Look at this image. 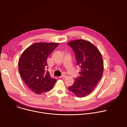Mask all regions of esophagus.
Listing matches in <instances>:
<instances>
[{"instance_id":"obj_1","label":"esophagus","mask_w":127,"mask_h":127,"mask_svg":"<svg viewBox=\"0 0 127 127\" xmlns=\"http://www.w3.org/2000/svg\"><path fill=\"white\" fill-rule=\"evenodd\" d=\"M66 77H67V75L66 74H63L61 76H60V78H66Z\"/></svg>"}]
</instances>
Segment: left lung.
<instances>
[{
	"label": "left lung",
	"instance_id": "left-lung-1",
	"mask_svg": "<svg viewBox=\"0 0 127 127\" xmlns=\"http://www.w3.org/2000/svg\"><path fill=\"white\" fill-rule=\"evenodd\" d=\"M68 45L73 50L77 65L81 69L80 76L75 78L69 90L79 97L92 93L101 78L103 62L101 54L92 43L84 40H74Z\"/></svg>",
	"mask_w": 127,
	"mask_h": 127
}]
</instances>
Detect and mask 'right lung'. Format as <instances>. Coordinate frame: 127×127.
I'll list each match as a JSON object with an SVG mask.
<instances>
[{"label":"right lung","mask_w":127,"mask_h":127,"mask_svg":"<svg viewBox=\"0 0 127 127\" xmlns=\"http://www.w3.org/2000/svg\"><path fill=\"white\" fill-rule=\"evenodd\" d=\"M58 43H34L23 53L19 61L20 75L28 87L40 95L51 90L57 80L51 77L45 69L47 60ZM48 68V67H47Z\"/></svg>","instance_id":"obj_1"}]
</instances>
